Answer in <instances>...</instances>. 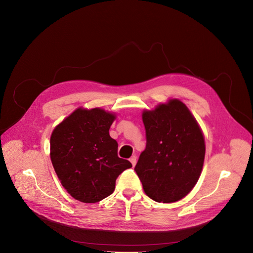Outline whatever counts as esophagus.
I'll list each match as a JSON object with an SVG mask.
<instances>
[{"mask_svg": "<svg viewBox=\"0 0 253 253\" xmlns=\"http://www.w3.org/2000/svg\"><path fill=\"white\" fill-rule=\"evenodd\" d=\"M130 163H131L133 167L135 166V164H136V157L135 156H132L131 158H130Z\"/></svg>", "mask_w": 253, "mask_h": 253, "instance_id": "34e87169", "label": "esophagus"}]
</instances>
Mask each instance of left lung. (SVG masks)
<instances>
[{"label": "left lung", "mask_w": 253, "mask_h": 253, "mask_svg": "<svg viewBox=\"0 0 253 253\" xmlns=\"http://www.w3.org/2000/svg\"><path fill=\"white\" fill-rule=\"evenodd\" d=\"M146 148L134 167L145 193L156 202L183 199L197 184L205 158L198 122L178 100L144 111Z\"/></svg>", "instance_id": "obj_1"}]
</instances>
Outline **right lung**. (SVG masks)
I'll list each match as a JSON object with an SVG mask.
<instances>
[{"instance_id":"1","label":"right lung","mask_w":253,"mask_h":253,"mask_svg":"<svg viewBox=\"0 0 253 253\" xmlns=\"http://www.w3.org/2000/svg\"><path fill=\"white\" fill-rule=\"evenodd\" d=\"M116 116L100 108H79L54 128L50 159L61 184L76 200L96 203L109 197L131 163L118 157L109 135Z\"/></svg>"}]
</instances>
